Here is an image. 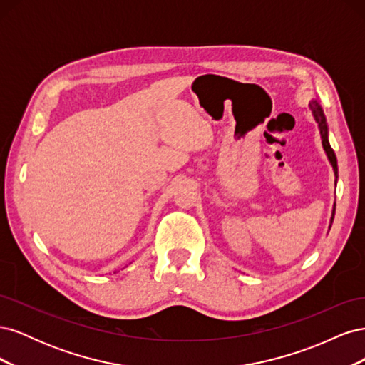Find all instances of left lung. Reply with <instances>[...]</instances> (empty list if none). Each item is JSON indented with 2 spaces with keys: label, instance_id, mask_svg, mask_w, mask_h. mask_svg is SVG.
I'll list each match as a JSON object with an SVG mask.
<instances>
[{
  "label": "left lung",
  "instance_id": "8db88e82",
  "mask_svg": "<svg viewBox=\"0 0 365 365\" xmlns=\"http://www.w3.org/2000/svg\"><path fill=\"white\" fill-rule=\"evenodd\" d=\"M309 108H311V111L314 114V118L317 121L318 125V129H319V135H322V143H323V148L326 150V155L330 161V164H332L334 168V172H335V176L338 178V164H336V157H335V152L334 149L330 148L329 145V138H327V123H326V117H324V113L322 106L318 105L317 101H312L311 103H309ZM336 182V181H335ZM334 216H335V205H334V212H332V219H330V225H332V220H334ZM330 228V227H329Z\"/></svg>",
  "mask_w": 365,
  "mask_h": 365
}]
</instances>
